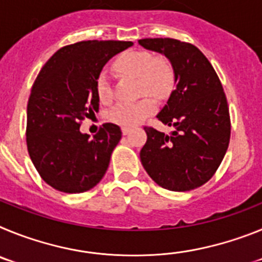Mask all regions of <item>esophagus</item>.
Listing matches in <instances>:
<instances>
[{"mask_svg":"<svg viewBox=\"0 0 262 262\" xmlns=\"http://www.w3.org/2000/svg\"><path fill=\"white\" fill-rule=\"evenodd\" d=\"M129 131H131V128H128V127H122V134L123 135H128Z\"/></svg>","mask_w":262,"mask_h":262,"instance_id":"obj_1","label":"esophagus"}]
</instances>
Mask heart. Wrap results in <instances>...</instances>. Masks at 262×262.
I'll return each mask as SVG.
<instances>
[{"instance_id": "heart-1", "label": "heart", "mask_w": 262, "mask_h": 262, "mask_svg": "<svg viewBox=\"0 0 262 262\" xmlns=\"http://www.w3.org/2000/svg\"><path fill=\"white\" fill-rule=\"evenodd\" d=\"M122 73L139 78V92L155 97H165L174 84V71L170 62L164 57H155L147 51H129L115 64ZM97 94L103 102L113 97L111 81L106 72L98 76L96 82ZM156 108L151 97H144L136 102H120L108 111L107 118L120 126L134 127L142 123Z\"/></svg>"}]
</instances>
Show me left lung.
I'll use <instances>...</instances> for the list:
<instances>
[{"label": "left lung", "instance_id": "obj_1", "mask_svg": "<svg viewBox=\"0 0 262 262\" xmlns=\"http://www.w3.org/2000/svg\"><path fill=\"white\" fill-rule=\"evenodd\" d=\"M142 47L163 53L174 71L176 89L157 114L174 127L170 135L144 127L140 151L145 172L159 186L189 191L214 176L230 144L228 103L216 72L195 46L170 38H147Z\"/></svg>", "mask_w": 262, "mask_h": 262}]
</instances>
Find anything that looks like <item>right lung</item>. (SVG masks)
<instances>
[{
    "instance_id": "1",
    "label": "right lung",
    "mask_w": 262,
    "mask_h": 262,
    "mask_svg": "<svg viewBox=\"0 0 262 262\" xmlns=\"http://www.w3.org/2000/svg\"><path fill=\"white\" fill-rule=\"evenodd\" d=\"M133 41L85 40L55 52L40 69L27 103L26 142L40 177L62 193L96 186L122 138L119 126L105 123L89 139L81 122L98 110L96 82L106 62Z\"/></svg>"
}]
</instances>
